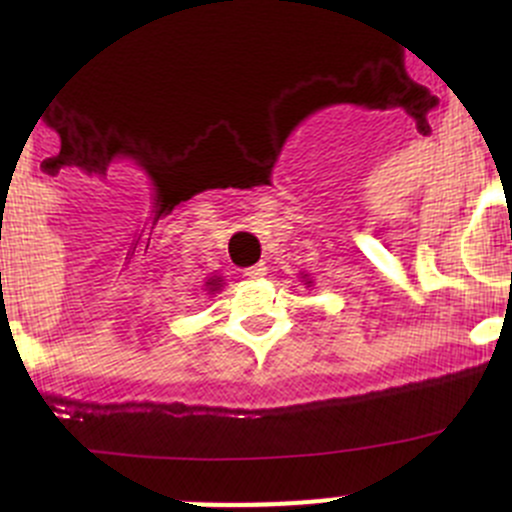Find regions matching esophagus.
<instances>
[{"label":"esophagus","instance_id":"1","mask_svg":"<svg viewBox=\"0 0 512 512\" xmlns=\"http://www.w3.org/2000/svg\"><path fill=\"white\" fill-rule=\"evenodd\" d=\"M266 271H269V269H266L264 261H259V264L248 266V269L243 271V274H246L248 279H264V277H266Z\"/></svg>","mask_w":512,"mask_h":512}]
</instances>
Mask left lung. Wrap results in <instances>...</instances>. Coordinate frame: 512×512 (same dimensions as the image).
Returning a JSON list of instances; mask_svg holds the SVG:
<instances>
[{
    "mask_svg": "<svg viewBox=\"0 0 512 512\" xmlns=\"http://www.w3.org/2000/svg\"><path fill=\"white\" fill-rule=\"evenodd\" d=\"M300 279H302V282H305V284H307V287H312V279H307V274H302V277H300Z\"/></svg>",
    "mask_w": 512,
    "mask_h": 512,
    "instance_id": "left-lung-1",
    "label": "left lung"
}]
</instances>
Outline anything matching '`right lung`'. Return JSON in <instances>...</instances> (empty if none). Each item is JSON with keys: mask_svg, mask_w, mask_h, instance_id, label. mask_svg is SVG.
Here are the masks:
<instances>
[{"mask_svg": "<svg viewBox=\"0 0 512 512\" xmlns=\"http://www.w3.org/2000/svg\"><path fill=\"white\" fill-rule=\"evenodd\" d=\"M223 284H225V279L217 277V274H215V277H210L205 282V292H207V295H215V292H220V289H223Z\"/></svg>", "mask_w": 512, "mask_h": 512, "instance_id": "right-lung-1", "label": "right lung"}]
</instances>
